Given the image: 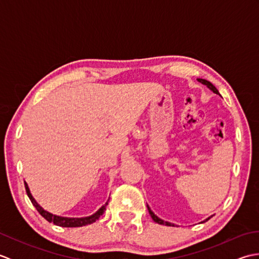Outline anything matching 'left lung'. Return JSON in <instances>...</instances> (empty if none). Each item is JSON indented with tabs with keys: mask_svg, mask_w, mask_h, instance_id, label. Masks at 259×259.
<instances>
[{
	"mask_svg": "<svg viewBox=\"0 0 259 259\" xmlns=\"http://www.w3.org/2000/svg\"><path fill=\"white\" fill-rule=\"evenodd\" d=\"M197 80L199 81L200 83L205 84L207 88H209V89H210L213 93H216V95H219V92H218V90L216 89V87H214L212 83H210V82H209V81H207V80H205V79H197ZM219 96H221V95H219ZM147 207H148V210H149V213H150L151 218L153 219V222H155V223H158V224H160V225H166V226H171V227H175V226H176L175 224H171V223H168V222H164V221H162V219H160V218H159L158 216H156L155 213L152 212V210H151L149 206L147 205ZM209 218H210V217H209ZM209 218H207L206 221H203V222H201V223H205V222H207Z\"/></svg>",
	"mask_w": 259,
	"mask_h": 259,
	"instance_id": "1",
	"label": "left lung"
}]
</instances>
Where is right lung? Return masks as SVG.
Instances as JSON below:
<instances>
[{"label":"right lung","mask_w":259,"mask_h":259,"mask_svg":"<svg viewBox=\"0 0 259 259\" xmlns=\"http://www.w3.org/2000/svg\"><path fill=\"white\" fill-rule=\"evenodd\" d=\"M24 185H25V190H26L27 196H29L31 202L33 203V206L36 208V210L40 212L41 216L45 217L49 223H53L54 225H57V226H60V227H82V226H85V225H90L92 223H95L96 221H98L99 218H100V216H102V213L104 212V210H106V206L108 205V202H106V205L102 206L97 212L91 214V216H89V217L69 218V217L57 216V214H53L51 212L45 210V209L38 205L34 198H33V196L31 195L29 186H27L25 181H24Z\"/></svg>","instance_id":"obj_1"}]
</instances>
